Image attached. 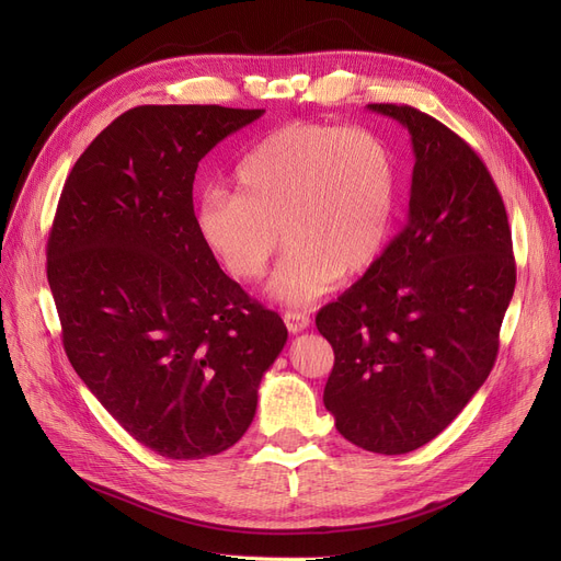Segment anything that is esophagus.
<instances>
[{
  "label": "esophagus",
  "mask_w": 561,
  "mask_h": 561,
  "mask_svg": "<svg viewBox=\"0 0 561 561\" xmlns=\"http://www.w3.org/2000/svg\"><path fill=\"white\" fill-rule=\"evenodd\" d=\"M284 322H286L288 332L300 334V332H305L311 325V318L307 313H302V311H286L284 313Z\"/></svg>",
  "instance_id": "obj_1"
}]
</instances>
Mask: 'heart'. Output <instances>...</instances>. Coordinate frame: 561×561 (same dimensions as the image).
I'll list each match as a JSON object with an SVG mask.
<instances>
[{
	"label": "heart",
	"instance_id": "1",
	"mask_svg": "<svg viewBox=\"0 0 561 561\" xmlns=\"http://www.w3.org/2000/svg\"><path fill=\"white\" fill-rule=\"evenodd\" d=\"M236 191L214 188L197 229L225 271L259 282L290 245L271 296L309 307L385 254L398 211V170L385 140L366 129L296 123L261 138L236 170Z\"/></svg>",
	"mask_w": 561,
	"mask_h": 561
}]
</instances>
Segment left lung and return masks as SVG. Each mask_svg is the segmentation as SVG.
Listing matches in <instances>:
<instances>
[{"label":"left lung","mask_w":561,"mask_h":561,"mask_svg":"<svg viewBox=\"0 0 561 561\" xmlns=\"http://www.w3.org/2000/svg\"><path fill=\"white\" fill-rule=\"evenodd\" d=\"M368 111L411 136L409 211L373 268L316 316L334 347L322 402L350 444L404 455L444 432L484 385L516 265L482 159L414 106Z\"/></svg>","instance_id":"8db88e82"}]
</instances>
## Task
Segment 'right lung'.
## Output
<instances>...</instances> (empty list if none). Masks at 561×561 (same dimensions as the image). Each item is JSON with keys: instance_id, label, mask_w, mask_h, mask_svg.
Wrapping results in <instances>:
<instances>
[{"instance_id": "add662e5", "label": "right lung", "mask_w": 561, "mask_h": 561, "mask_svg": "<svg viewBox=\"0 0 561 561\" xmlns=\"http://www.w3.org/2000/svg\"><path fill=\"white\" fill-rule=\"evenodd\" d=\"M261 115L216 104L123 113L75 163L49 231L47 282L72 368L168 459L231 448L288 339L220 271L193 211L197 163Z\"/></svg>"}]
</instances>
